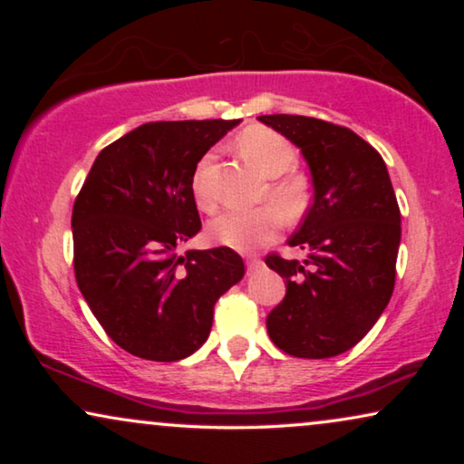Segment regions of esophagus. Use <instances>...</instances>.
Here are the masks:
<instances>
[{"mask_svg":"<svg viewBox=\"0 0 464 464\" xmlns=\"http://www.w3.org/2000/svg\"><path fill=\"white\" fill-rule=\"evenodd\" d=\"M257 268H262V259H259V257H246V270L253 272Z\"/></svg>","mask_w":464,"mask_h":464,"instance_id":"34e87169","label":"esophagus"}]
</instances>
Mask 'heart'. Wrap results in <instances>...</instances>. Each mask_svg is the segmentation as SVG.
<instances>
[{"label":"heart","mask_w":464,"mask_h":464,"mask_svg":"<svg viewBox=\"0 0 464 464\" xmlns=\"http://www.w3.org/2000/svg\"><path fill=\"white\" fill-rule=\"evenodd\" d=\"M238 150L246 160L256 164L259 173L270 177V198L285 215L300 213L306 200V188L302 179L289 177L287 173L295 167L297 154L281 132L266 129V126H251L240 132ZM213 154H205L196 164L192 175V194L200 211L211 213L218 207V194L211 186ZM285 177L283 178L282 175ZM281 227V213L272 207L256 208V211H227L215 218L208 224V237L215 243L232 246L238 251L257 249L270 243Z\"/></svg>","instance_id":"heart-1"}]
</instances>
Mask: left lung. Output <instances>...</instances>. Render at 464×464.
<instances>
[{"label":"left lung","mask_w":464,"mask_h":464,"mask_svg":"<svg viewBox=\"0 0 464 464\" xmlns=\"http://www.w3.org/2000/svg\"><path fill=\"white\" fill-rule=\"evenodd\" d=\"M259 122L300 148L314 188L289 238L306 259L266 257L287 287L266 327L287 354L335 357L370 332L392 295L401 240L395 189L382 156L346 126L287 113Z\"/></svg>","instance_id":"8db88e82"}]
</instances>
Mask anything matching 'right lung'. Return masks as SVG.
Returning a JSON list of instances; mask_svg holds the SVG:
<instances>
[{
    "instance_id": "add662e5",
    "label": "right lung",
    "mask_w": 464,
    "mask_h": 464,
    "mask_svg": "<svg viewBox=\"0 0 464 464\" xmlns=\"http://www.w3.org/2000/svg\"><path fill=\"white\" fill-rule=\"evenodd\" d=\"M240 120L148 122L101 150L73 205L75 281L105 334L148 361L186 359L245 276L230 246L186 251L200 218L196 164Z\"/></svg>"
}]
</instances>
